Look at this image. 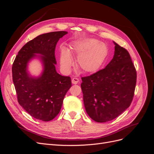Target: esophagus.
Instances as JSON below:
<instances>
[{"mask_svg": "<svg viewBox=\"0 0 154 154\" xmlns=\"http://www.w3.org/2000/svg\"><path fill=\"white\" fill-rule=\"evenodd\" d=\"M79 79L77 78H73L72 79V84H77V83L79 82Z\"/></svg>", "mask_w": 154, "mask_h": 154, "instance_id": "1", "label": "esophagus"}]
</instances>
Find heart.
Instances as JSON below:
<instances>
[{
	"mask_svg": "<svg viewBox=\"0 0 154 154\" xmlns=\"http://www.w3.org/2000/svg\"><path fill=\"white\" fill-rule=\"evenodd\" d=\"M77 56V66L83 72L94 73L102 67L109 54V48L105 43L94 38L78 41L72 49ZM60 64L65 71H69L73 64L70 51L62 48L60 53Z\"/></svg>",
	"mask_w": 154,
	"mask_h": 154,
	"instance_id": "1",
	"label": "heart"
}]
</instances>
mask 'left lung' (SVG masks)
Wrapping results in <instances>:
<instances>
[{"mask_svg": "<svg viewBox=\"0 0 154 154\" xmlns=\"http://www.w3.org/2000/svg\"><path fill=\"white\" fill-rule=\"evenodd\" d=\"M114 55L103 69L82 77L81 87L87 114L97 123L112 120L131 104L137 73L127 49L114 42Z\"/></svg>", "mask_w": 154, "mask_h": 154, "instance_id": "8db88e82", "label": "left lung"}]
</instances>
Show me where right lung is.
<instances>
[{
    "instance_id": "1",
    "label": "right lung",
    "mask_w": 154,
    "mask_h": 154,
    "mask_svg": "<svg viewBox=\"0 0 154 154\" xmlns=\"http://www.w3.org/2000/svg\"><path fill=\"white\" fill-rule=\"evenodd\" d=\"M66 34L67 31H54L36 36L18 51L13 63V82L18 103L32 117L43 122L52 120L59 114L72 85L71 78L60 75L55 68L56 45ZM34 57H38L44 67L43 73L36 78L27 71V64Z\"/></svg>"
}]
</instances>
